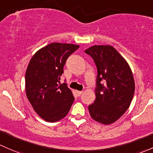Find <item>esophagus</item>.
Returning <instances> with one entry per match:
<instances>
[{
    "instance_id": "obj_1",
    "label": "esophagus",
    "mask_w": 153,
    "mask_h": 153,
    "mask_svg": "<svg viewBox=\"0 0 153 153\" xmlns=\"http://www.w3.org/2000/svg\"><path fill=\"white\" fill-rule=\"evenodd\" d=\"M77 94H78V96H81L82 94H83V91H76Z\"/></svg>"
}]
</instances>
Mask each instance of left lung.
<instances>
[{"mask_svg":"<svg viewBox=\"0 0 153 153\" xmlns=\"http://www.w3.org/2000/svg\"><path fill=\"white\" fill-rule=\"evenodd\" d=\"M85 53L92 58L97 69L96 99L89 105L90 115L100 123H114L131 105L135 91L133 73L112 46L94 45Z\"/></svg>","mask_w":153,"mask_h":153,"instance_id":"1","label":"left lung"}]
</instances>
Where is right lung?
<instances>
[{"label": "right lung", "mask_w": 153, "mask_h": 153, "mask_svg": "<svg viewBox=\"0 0 153 153\" xmlns=\"http://www.w3.org/2000/svg\"><path fill=\"white\" fill-rule=\"evenodd\" d=\"M79 45L51 43L39 50L25 72V91L33 110L50 123L63 119L75 100L71 90L60 80L67 58Z\"/></svg>", "instance_id": "obj_1"}]
</instances>
